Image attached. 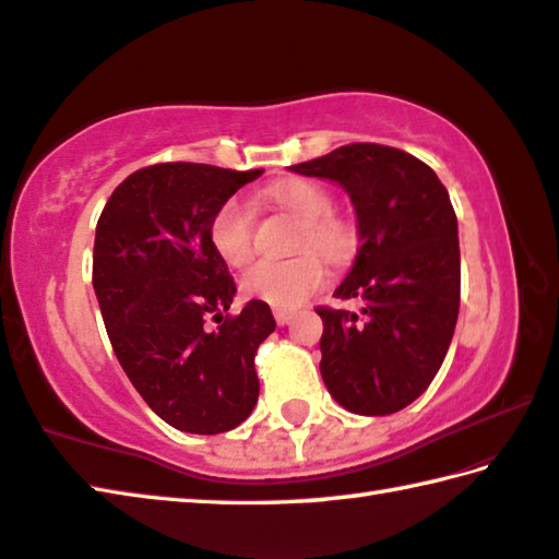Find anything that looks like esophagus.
I'll return each instance as SVG.
<instances>
[{
    "label": "esophagus",
    "mask_w": 559,
    "mask_h": 559,
    "mask_svg": "<svg viewBox=\"0 0 559 559\" xmlns=\"http://www.w3.org/2000/svg\"><path fill=\"white\" fill-rule=\"evenodd\" d=\"M273 314H276V322H278L281 328H283V324H288L293 318H296V310H288V308H276V310H273Z\"/></svg>",
    "instance_id": "obj_1"
}]
</instances>
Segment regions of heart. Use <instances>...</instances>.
I'll return each instance as SVG.
<instances>
[{
    "label": "heart",
    "mask_w": 559,
    "mask_h": 559,
    "mask_svg": "<svg viewBox=\"0 0 559 559\" xmlns=\"http://www.w3.org/2000/svg\"><path fill=\"white\" fill-rule=\"evenodd\" d=\"M269 198L278 207L302 222L298 249H318L328 259H340L349 249V231L340 219L330 217L332 198L320 182L290 178L269 188ZM212 247L229 266H245L253 257V215L245 200L231 198L222 205L210 225ZM328 269L314 251H306L290 261H259L251 266L241 288L247 296L271 302L276 308H296L318 290Z\"/></svg>",
    "instance_id": "1"
}]
</instances>
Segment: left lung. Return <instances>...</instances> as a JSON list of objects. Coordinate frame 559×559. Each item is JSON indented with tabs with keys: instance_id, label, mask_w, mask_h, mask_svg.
I'll return each mask as SVG.
<instances>
[{
	"instance_id": "1",
	"label": "left lung",
	"mask_w": 559,
	"mask_h": 559,
	"mask_svg": "<svg viewBox=\"0 0 559 559\" xmlns=\"http://www.w3.org/2000/svg\"><path fill=\"white\" fill-rule=\"evenodd\" d=\"M347 192L359 249L334 296L361 314L318 308L320 373L342 408L391 415L428 389L460 314V235L448 188L405 151L349 144L290 166Z\"/></svg>"
}]
</instances>
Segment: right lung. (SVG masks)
<instances>
[{
  "instance_id": "1",
  "label": "right lung",
  "mask_w": 559,
  "mask_h": 559,
  "mask_svg": "<svg viewBox=\"0 0 559 559\" xmlns=\"http://www.w3.org/2000/svg\"><path fill=\"white\" fill-rule=\"evenodd\" d=\"M261 174L205 164L141 168L111 192L97 222L93 288L111 349L148 408L182 432H227L259 399L253 354L276 320L263 300L225 314L237 286L210 225Z\"/></svg>"
}]
</instances>
